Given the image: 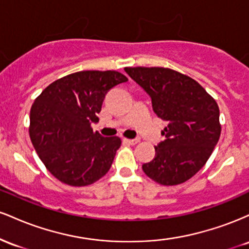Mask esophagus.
Wrapping results in <instances>:
<instances>
[{
    "label": "esophagus",
    "mask_w": 249,
    "mask_h": 249,
    "mask_svg": "<svg viewBox=\"0 0 249 249\" xmlns=\"http://www.w3.org/2000/svg\"><path fill=\"white\" fill-rule=\"evenodd\" d=\"M123 142H126V144H130V145H136V144H138V142H139L138 139H127V138L123 139Z\"/></svg>",
    "instance_id": "34e87169"
}]
</instances>
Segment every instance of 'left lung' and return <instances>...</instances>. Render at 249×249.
Returning <instances> with one entry per match:
<instances>
[{
	"label": "left lung",
	"mask_w": 249,
	"mask_h": 249,
	"mask_svg": "<svg viewBox=\"0 0 249 249\" xmlns=\"http://www.w3.org/2000/svg\"><path fill=\"white\" fill-rule=\"evenodd\" d=\"M151 97L156 115L168 124L156 156L142 164L148 178L164 186L187 181L206 164L220 138L215 99L198 82L168 68H125Z\"/></svg>",
	"instance_id": "left-lung-1"
}]
</instances>
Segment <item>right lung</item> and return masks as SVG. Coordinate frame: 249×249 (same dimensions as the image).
Returning a JSON list of instances; mask_svg holds the SVG:
<instances>
[{
  "mask_svg": "<svg viewBox=\"0 0 249 249\" xmlns=\"http://www.w3.org/2000/svg\"><path fill=\"white\" fill-rule=\"evenodd\" d=\"M118 71H78L48 85L30 110L29 134L48 171L70 186H88L108 172L119 137L93 132L105 95L126 82Z\"/></svg>",
  "mask_w": 249,
  "mask_h": 249,
  "instance_id": "right-lung-1",
  "label": "right lung"
}]
</instances>
